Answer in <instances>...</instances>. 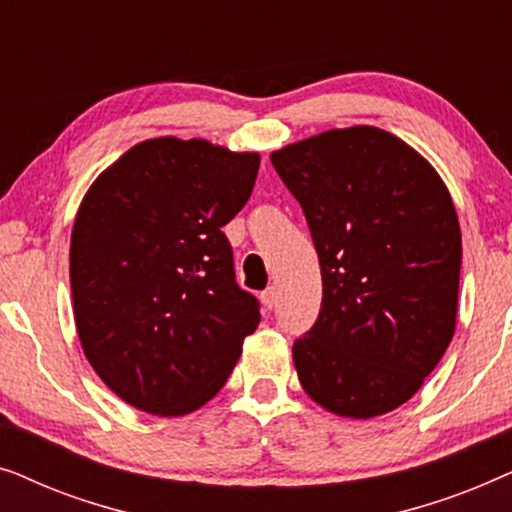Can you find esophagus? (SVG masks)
<instances>
[{"mask_svg":"<svg viewBox=\"0 0 512 512\" xmlns=\"http://www.w3.org/2000/svg\"><path fill=\"white\" fill-rule=\"evenodd\" d=\"M261 300H263V305L268 307V310H272V307H275V303H277V291H275V286H268V289H265V291L261 293Z\"/></svg>","mask_w":512,"mask_h":512,"instance_id":"obj_1","label":"esophagus"}]
</instances>
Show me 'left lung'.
Listing matches in <instances>:
<instances>
[{
    "label": "left lung",
    "instance_id": "left-lung-1",
    "mask_svg": "<svg viewBox=\"0 0 512 512\" xmlns=\"http://www.w3.org/2000/svg\"><path fill=\"white\" fill-rule=\"evenodd\" d=\"M303 207L321 310L293 342L303 389L368 419L410 401L454 335L461 230L438 172L380 128L356 125L270 156Z\"/></svg>",
    "mask_w": 512,
    "mask_h": 512
}]
</instances>
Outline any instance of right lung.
<instances>
[{"instance_id": "add662e5", "label": "right lung", "mask_w": 512, "mask_h": 512, "mask_svg": "<svg viewBox=\"0 0 512 512\" xmlns=\"http://www.w3.org/2000/svg\"><path fill=\"white\" fill-rule=\"evenodd\" d=\"M256 153L149 139L83 198L69 247L74 319L102 382L132 408L188 415L233 373L261 305L235 282L223 226L247 205Z\"/></svg>"}]
</instances>
